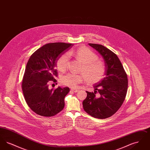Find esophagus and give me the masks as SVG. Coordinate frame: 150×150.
<instances>
[{
	"label": "esophagus",
	"mask_w": 150,
	"mask_h": 150,
	"mask_svg": "<svg viewBox=\"0 0 150 150\" xmlns=\"http://www.w3.org/2000/svg\"><path fill=\"white\" fill-rule=\"evenodd\" d=\"M71 91L72 92H73L76 93V92H78L79 90L78 89H75V88H71Z\"/></svg>",
	"instance_id": "obj_1"
}]
</instances>
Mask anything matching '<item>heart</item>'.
I'll list each match as a JSON object with an SVG mask.
<instances>
[{
    "instance_id": "b5f03b06",
    "label": "heart",
    "mask_w": 150,
    "mask_h": 150,
    "mask_svg": "<svg viewBox=\"0 0 150 150\" xmlns=\"http://www.w3.org/2000/svg\"><path fill=\"white\" fill-rule=\"evenodd\" d=\"M69 54H73L83 64L82 70L84 73L70 72L63 75L60 79L61 83L70 87H76L87 79L92 83H97L103 78L105 74V66L101 61L97 59V56L93 51L86 47H81L75 51L65 53L58 58L57 69L63 71L67 67Z\"/></svg>"
}]
</instances>
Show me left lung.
<instances>
[{"mask_svg": "<svg viewBox=\"0 0 150 150\" xmlns=\"http://www.w3.org/2000/svg\"><path fill=\"white\" fill-rule=\"evenodd\" d=\"M103 57L106 77L94 86V92L86 91L83 102L84 111L98 119H106L115 114L125 100L128 86L127 74L116 54L102 45L89 43Z\"/></svg>", "mask_w": 150, "mask_h": 150, "instance_id": "1", "label": "left lung"}]
</instances>
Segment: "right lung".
<instances>
[{
	"label": "right lung",
	"instance_id": "obj_1",
	"mask_svg": "<svg viewBox=\"0 0 150 150\" xmlns=\"http://www.w3.org/2000/svg\"><path fill=\"white\" fill-rule=\"evenodd\" d=\"M72 44L52 43L40 47L30 57L22 81V89L28 105L36 114L44 117L53 116L64 106L65 96L70 92L68 87L50 89L58 75L55 68L61 53Z\"/></svg>",
	"mask_w": 150,
	"mask_h": 150
}]
</instances>
